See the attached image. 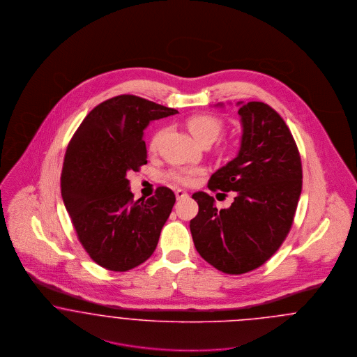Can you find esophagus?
I'll list each match as a JSON object with an SVG mask.
<instances>
[{
    "mask_svg": "<svg viewBox=\"0 0 357 357\" xmlns=\"http://www.w3.org/2000/svg\"><path fill=\"white\" fill-rule=\"evenodd\" d=\"M175 195H176V198H178V199H182V198H186L188 194H187L185 190H182V188H178V190L175 191Z\"/></svg>",
    "mask_w": 357,
    "mask_h": 357,
    "instance_id": "1",
    "label": "esophagus"
}]
</instances>
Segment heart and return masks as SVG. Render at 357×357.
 Instances as JSON below:
<instances>
[{"label":"heart","mask_w":357,"mask_h":357,"mask_svg":"<svg viewBox=\"0 0 357 357\" xmlns=\"http://www.w3.org/2000/svg\"><path fill=\"white\" fill-rule=\"evenodd\" d=\"M187 127L188 130L192 132V135L195 136L202 144L204 143H213L222 131V121L213 116V115H195V116H191L190 119L187 120ZM166 134V130L162 128L159 130L158 132H155L150 142V150L151 151H156L159 144H160V140L163 135ZM199 172V170L197 169H176V170H172L170 172V178L172 181L178 182V183H182V185H191L194 182V176Z\"/></svg>","instance_id":"heart-1"}]
</instances>
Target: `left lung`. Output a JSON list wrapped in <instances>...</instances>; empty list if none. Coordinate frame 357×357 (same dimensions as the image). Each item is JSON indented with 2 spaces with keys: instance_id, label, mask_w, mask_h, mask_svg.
<instances>
[{
  "instance_id": "8db88e82",
  "label": "left lung",
  "mask_w": 357,
  "mask_h": 357,
  "mask_svg": "<svg viewBox=\"0 0 357 357\" xmlns=\"http://www.w3.org/2000/svg\"><path fill=\"white\" fill-rule=\"evenodd\" d=\"M238 105L239 151L207 185L211 191H236L234 202L218 210L213 197L198 191L192 198L199 211L190 221L198 253L226 274L255 271L278 250L303 188L301 158L284 119L265 102Z\"/></svg>"
}]
</instances>
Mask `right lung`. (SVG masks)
<instances>
[{
	"mask_svg": "<svg viewBox=\"0 0 357 357\" xmlns=\"http://www.w3.org/2000/svg\"><path fill=\"white\" fill-rule=\"evenodd\" d=\"M176 109L120 95L96 105L72 136L61 171V197L77 238L104 269L131 271L156 249L175 194L158 187L134 201L127 174L147 163L143 131Z\"/></svg>",
	"mask_w": 357,
	"mask_h": 357,
	"instance_id": "add662e5",
	"label": "right lung"
}]
</instances>
